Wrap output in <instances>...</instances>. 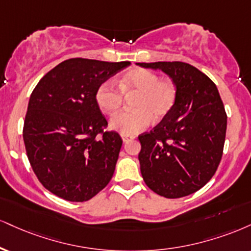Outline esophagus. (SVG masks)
<instances>
[{"mask_svg": "<svg viewBox=\"0 0 251 251\" xmlns=\"http://www.w3.org/2000/svg\"><path fill=\"white\" fill-rule=\"evenodd\" d=\"M122 139H123L124 143H127V141L132 140V139H134V137H133V135H125V134H123L122 135Z\"/></svg>", "mask_w": 251, "mask_h": 251, "instance_id": "34e87169", "label": "esophagus"}]
</instances>
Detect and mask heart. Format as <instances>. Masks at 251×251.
I'll list each match as a JSON object with an SVG mask.
<instances>
[{
  "label": "heart",
  "instance_id": "1",
  "mask_svg": "<svg viewBox=\"0 0 251 251\" xmlns=\"http://www.w3.org/2000/svg\"><path fill=\"white\" fill-rule=\"evenodd\" d=\"M104 81L96 91L98 106L107 114L116 113L125 96H134L133 111L120 112L110 120L113 131L125 135L143 132L154 122H161L173 110L177 99V86L171 78H159L155 72L138 68L126 72L117 81Z\"/></svg>",
  "mask_w": 251,
  "mask_h": 251
}]
</instances>
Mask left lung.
Listing matches in <instances>:
<instances>
[{
	"label": "left lung",
	"instance_id": "1",
	"mask_svg": "<svg viewBox=\"0 0 251 251\" xmlns=\"http://www.w3.org/2000/svg\"><path fill=\"white\" fill-rule=\"evenodd\" d=\"M160 69L177 86L176 104L152 131L138 137L149 188L167 199L193 194L213 177L223 154L227 113L209 77L183 62L138 63Z\"/></svg>",
	"mask_w": 251,
	"mask_h": 251
}]
</instances>
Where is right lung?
<instances>
[{
	"instance_id": "right-lung-1",
	"label": "right lung",
	"mask_w": 251,
	"mask_h": 251,
	"mask_svg": "<svg viewBox=\"0 0 251 251\" xmlns=\"http://www.w3.org/2000/svg\"><path fill=\"white\" fill-rule=\"evenodd\" d=\"M129 62L64 60L38 81L23 126L26 155L39 182L66 201L84 202L112 179L123 140L105 131L98 86Z\"/></svg>"
}]
</instances>
